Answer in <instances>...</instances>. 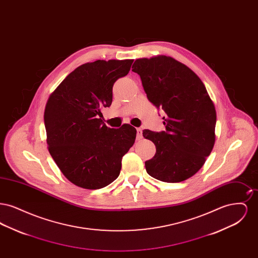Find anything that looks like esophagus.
I'll list each match as a JSON object with an SVG mask.
<instances>
[{"label":"esophagus","instance_id":"esophagus-1","mask_svg":"<svg viewBox=\"0 0 258 258\" xmlns=\"http://www.w3.org/2000/svg\"><path fill=\"white\" fill-rule=\"evenodd\" d=\"M136 133H137V139H141L142 138V130L140 127L136 128Z\"/></svg>","mask_w":258,"mask_h":258}]
</instances>
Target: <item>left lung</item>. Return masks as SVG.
<instances>
[{
    "mask_svg": "<svg viewBox=\"0 0 258 258\" xmlns=\"http://www.w3.org/2000/svg\"><path fill=\"white\" fill-rule=\"evenodd\" d=\"M133 72L139 74L147 98L164 111L165 131H143L154 142L156 155L145 161L150 176L179 183L194 176L215 144L217 113L200 78L171 57L137 59Z\"/></svg>",
    "mask_w": 258,
    "mask_h": 258,
    "instance_id": "8db88e82",
    "label": "left lung"
}]
</instances>
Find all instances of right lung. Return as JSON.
Returning a JSON list of instances; mask_svg holds the SVG:
<instances>
[{"mask_svg":"<svg viewBox=\"0 0 258 258\" xmlns=\"http://www.w3.org/2000/svg\"><path fill=\"white\" fill-rule=\"evenodd\" d=\"M134 60H98L69 74L50 95L44 110L47 145L61 173L73 184L98 189L115 181L122 158L134 145L136 130L124 123L110 128L101 120L117 79Z\"/></svg>","mask_w":258,"mask_h":258,"instance_id":"right-lung-1","label":"right lung"}]
</instances>
